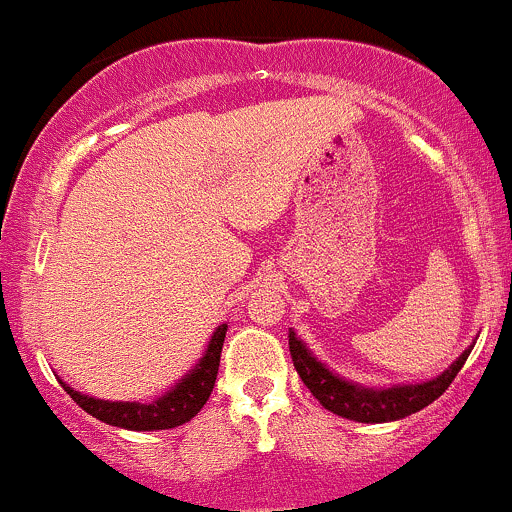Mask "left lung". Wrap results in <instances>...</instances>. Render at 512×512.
Instances as JSON below:
<instances>
[{
  "mask_svg": "<svg viewBox=\"0 0 512 512\" xmlns=\"http://www.w3.org/2000/svg\"><path fill=\"white\" fill-rule=\"evenodd\" d=\"M289 349L293 366L298 375L313 392V397L332 414L344 416V419L358 421V424H385V421H397L404 416L416 414L448 390L455 375L460 373L467 356L472 354V346L462 351L457 361H452L448 370L438 375V378L426 380V383L414 385H392V387H363L351 380L339 378L332 373L325 363H320L313 356V351L305 346L296 332H289Z\"/></svg>",
  "mask_w": 512,
  "mask_h": 512,
  "instance_id": "left-lung-1",
  "label": "left lung"
}]
</instances>
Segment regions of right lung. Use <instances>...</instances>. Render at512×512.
Here are the masks:
<instances>
[{
  "label": "right lung",
  "instance_id": "add662e5",
  "mask_svg": "<svg viewBox=\"0 0 512 512\" xmlns=\"http://www.w3.org/2000/svg\"><path fill=\"white\" fill-rule=\"evenodd\" d=\"M226 330L228 325L216 327V332L211 334L207 344V351H204L202 358L195 363V368L170 387L166 395L158 397L156 402H108V399L81 395V392H76L74 387L62 383V380L60 383L64 387V392H67L86 414L103 421V424L127 428V431H166V428L182 426L190 419H195L199 409L207 404L211 390H214Z\"/></svg>",
  "mask_w": 512,
  "mask_h": 512
}]
</instances>
